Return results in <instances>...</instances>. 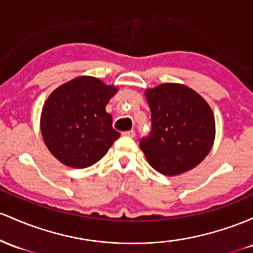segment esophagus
Returning a JSON list of instances; mask_svg holds the SVG:
<instances>
[{
  "instance_id": "esophagus-1",
  "label": "esophagus",
  "mask_w": 253,
  "mask_h": 253,
  "mask_svg": "<svg viewBox=\"0 0 253 253\" xmlns=\"http://www.w3.org/2000/svg\"><path fill=\"white\" fill-rule=\"evenodd\" d=\"M124 136H127V137H135V131L134 130H129V131H124Z\"/></svg>"
}]
</instances>
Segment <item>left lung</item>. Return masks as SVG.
<instances>
[{"mask_svg": "<svg viewBox=\"0 0 253 253\" xmlns=\"http://www.w3.org/2000/svg\"><path fill=\"white\" fill-rule=\"evenodd\" d=\"M152 112V130L140 140L150 166L178 175L197 166L215 140V118L206 100L181 84H163L144 92Z\"/></svg>", "mask_w": 253, "mask_h": 253, "instance_id": "1", "label": "left lung"}]
</instances>
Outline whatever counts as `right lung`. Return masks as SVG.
I'll return each mask as SVG.
<instances>
[{"mask_svg":"<svg viewBox=\"0 0 253 253\" xmlns=\"http://www.w3.org/2000/svg\"><path fill=\"white\" fill-rule=\"evenodd\" d=\"M117 92L93 76H79L53 90L41 116L42 140L51 154L73 169L98 163L121 136L105 110Z\"/></svg>","mask_w":253,"mask_h":253,"instance_id":"add662e5","label":"right lung"}]
</instances>
